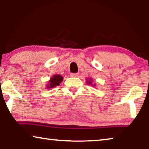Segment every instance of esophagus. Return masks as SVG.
I'll list each match as a JSON object with an SVG mask.
<instances>
[{"mask_svg": "<svg viewBox=\"0 0 149 149\" xmlns=\"http://www.w3.org/2000/svg\"><path fill=\"white\" fill-rule=\"evenodd\" d=\"M78 75H79V74H71V77H77Z\"/></svg>", "mask_w": 149, "mask_h": 149, "instance_id": "obj_1", "label": "esophagus"}]
</instances>
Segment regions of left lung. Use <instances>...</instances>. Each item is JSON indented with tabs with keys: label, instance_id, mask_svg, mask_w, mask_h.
<instances>
[{
	"label": "left lung",
	"instance_id": "1",
	"mask_svg": "<svg viewBox=\"0 0 149 149\" xmlns=\"http://www.w3.org/2000/svg\"><path fill=\"white\" fill-rule=\"evenodd\" d=\"M86 82H87V84L88 85H91V86H93V87L96 86L95 84H93V80H92L91 78H89V79H88V78H87V80H86Z\"/></svg>",
	"mask_w": 149,
	"mask_h": 149
}]
</instances>
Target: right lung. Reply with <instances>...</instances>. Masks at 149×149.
<instances>
[{
	"mask_svg": "<svg viewBox=\"0 0 149 149\" xmlns=\"http://www.w3.org/2000/svg\"><path fill=\"white\" fill-rule=\"evenodd\" d=\"M63 77L62 75L56 74L52 75V77H50L49 81H48V84L46 85V89H50L52 88H54L56 86H58L60 83L63 81Z\"/></svg>",
	"mask_w": 149,
	"mask_h": 149,
	"instance_id": "add662e5",
	"label": "right lung"
}]
</instances>
